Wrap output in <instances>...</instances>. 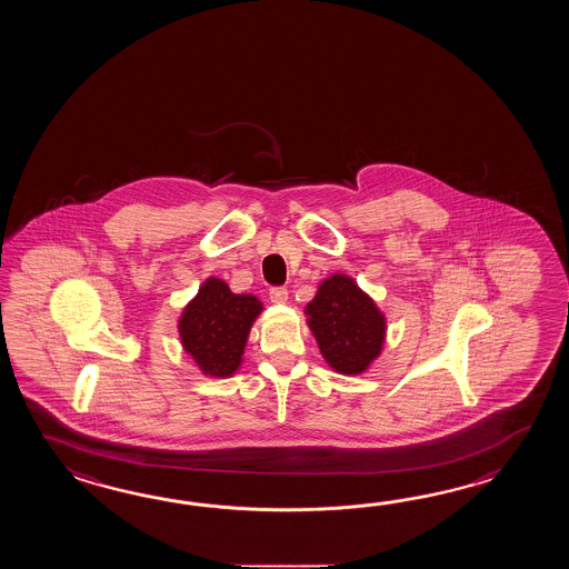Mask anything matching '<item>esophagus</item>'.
Instances as JSON below:
<instances>
[{
    "mask_svg": "<svg viewBox=\"0 0 569 569\" xmlns=\"http://www.w3.org/2000/svg\"><path fill=\"white\" fill-rule=\"evenodd\" d=\"M270 301L272 302H287L289 301V290L284 289V287H274V289H270Z\"/></svg>",
    "mask_w": 569,
    "mask_h": 569,
    "instance_id": "esophagus-1",
    "label": "esophagus"
}]
</instances>
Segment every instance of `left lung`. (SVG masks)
I'll return each instance as SVG.
<instances>
[{
    "label": "left lung",
    "mask_w": 569,
    "mask_h": 569,
    "mask_svg": "<svg viewBox=\"0 0 569 569\" xmlns=\"http://www.w3.org/2000/svg\"><path fill=\"white\" fill-rule=\"evenodd\" d=\"M305 313L319 350L339 375H360L382 350L385 315L346 274L323 280Z\"/></svg>",
    "instance_id": "obj_1"
}]
</instances>
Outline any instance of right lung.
<instances>
[{
	"label": "right lung",
	"mask_w": 569,
	"mask_h": 569,
	"mask_svg": "<svg viewBox=\"0 0 569 569\" xmlns=\"http://www.w3.org/2000/svg\"><path fill=\"white\" fill-rule=\"evenodd\" d=\"M262 311L252 295H233L219 279H207L179 321L182 348L209 376H231L242 363L250 327Z\"/></svg>",
	"instance_id": "right-lung-1"
}]
</instances>
